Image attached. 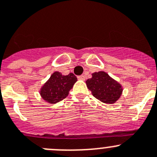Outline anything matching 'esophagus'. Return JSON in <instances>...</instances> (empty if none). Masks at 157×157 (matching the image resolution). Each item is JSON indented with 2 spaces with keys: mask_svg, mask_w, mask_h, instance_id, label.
Listing matches in <instances>:
<instances>
[{
  "mask_svg": "<svg viewBox=\"0 0 157 157\" xmlns=\"http://www.w3.org/2000/svg\"><path fill=\"white\" fill-rule=\"evenodd\" d=\"M77 78H78V80H85L86 77L84 75H81V76H78V77H77Z\"/></svg>",
  "mask_w": 157,
  "mask_h": 157,
  "instance_id": "1",
  "label": "esophagus"
}]
</instances>
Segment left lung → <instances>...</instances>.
<instances>
[{"instance_id":"left-lung-1","label":"left lung","mask_w":157,"mask_h":157,"mask_svg":"<svg viewBox=\"0 0 157 157\" xmlns=\"http://www.w3.org/2000/svg\"><path fill=\"white\" fill-rule=\"evenodd\" d=\"M86 84L94 98L107 104L116 102L123 91L122 86L103 71L92 73V77L86 80Z\"/></svg>"}]
</instances>
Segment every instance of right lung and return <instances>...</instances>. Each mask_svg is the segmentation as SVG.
<instances>
[{
	"label": "right lung",
	"mask_w": 157,
	"mask_h": 157,
	"mask_svg": "<svg viewBox=\"0 0 157 157\" xmlns=\"http://www.w3.org/2000/svg\"><path fill=\"white\" fill-rule=\"evenodd\" d=\"M77 81V77L73 73L64 76L59 72H55L40 88V96L47 102L56 104L66 98Z\"/></svg>",
	"instance_id": "right-lung-1"
}]
</instances>
